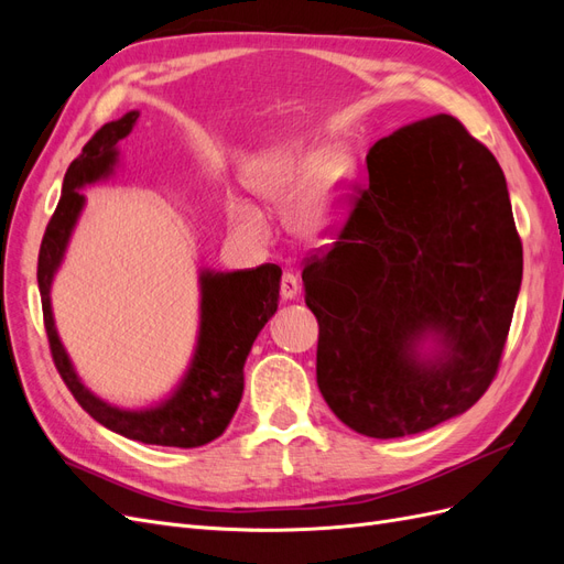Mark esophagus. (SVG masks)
Listing matches in <instances>:
<instances>
[{"label":"esophagus","instance_id":"1","mask_svg":"<svg viewBox=\"0 0 564 564\" xmlns=\"http://www.w3.org/2000/svg\"><path fill=\"white\" fill-rule=\"evenodd\" d=\"M280 294L282 299H294L299 294V278L294 272H282V280H280Z\"/></svg>","mask_w":564,"mask_h":564}]
</instances>
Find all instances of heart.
<instances>
[{
  "label": "heart",
  "mask_w": 564,
  "mask_h": 564,
  "mask_svg": "<svg viewBox=\"0 0 564 564\" xmlns=\"http://www.w3.org/2000/svg\"><path fill=\"white\" fill-rule=\"evenodd\" d=\"M348 172L350 158L344 150H329L317 155V152L303 148H286L259 169V174L251 178V187L270 207L280 212L296 207L294 228L311 237L327 228L338 185ZM230 220L237 232H242L249 240H265L263 218L249 204H235Z\"/></svg>",
  "instance_id": "1"
}]
</instances>
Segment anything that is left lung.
Here are the masks:
<instances>
[{
    "label": "left lung",
    "instance_id": "obj_1",
    "mask_svg": "<svg viewBox=\"0 0 564 564\" xmlns=\"http://www.w3.org/2000/svg\"><path fill=\"white\" fill-rule=\"evenodd\" d=\"M336 242L305 259L317 386L348 429L404 437L464 414L497 377L522 282L501 166L452 115L373 143ZM437 330L425 366L415 344Z\"/></svg>",
    "mask_w": 564,
    "mask_h": 564
}]
</instances>
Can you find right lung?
Here are the masks:
<instances>
[{
  "mask_svg": "<svg viewBox=\"0 0 564 564\" xmlns=\"http://www.w3.org/2000/svg\"><path fill=\"white\" fill-rule=\"evenodd\" d=\"M135 119L139 112L133 110L117 122L100 127L82 148V155L67 166L63 195L44 230L37 259L44 329L61 379L84 412L129 440L191 449L216 440L235 416L245 390L242 369L247 355L265 322L278 311L282 270L275 263H263L237 272H202V322L195 360L181 388L164 404L145 412H124L98 400L79 383L54 327L48 289L84 204L77 187L112 172L117 160L115 145L129 135Z\"/></svg>",
  "mask_w": 564,
  "mask_h": 564,
  "instance_id": "obj_1",
  "label": "right lung"
}]
</instances>
